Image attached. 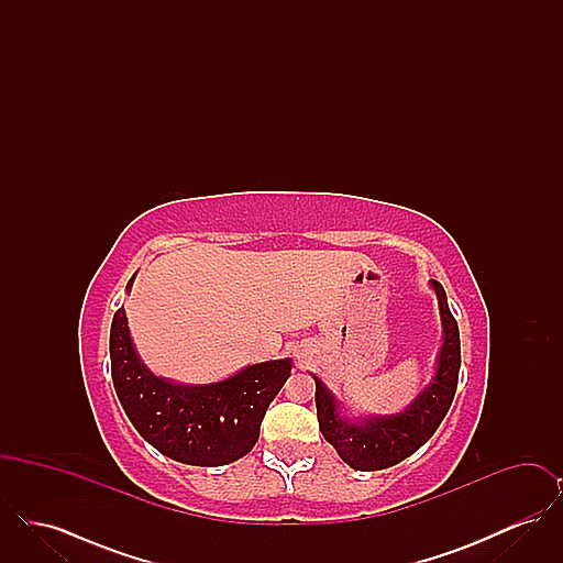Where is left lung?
I'll use <instances>...</instances> for the list:
<instances>
[{
	"label": "left lung",
	"mask_w": 563,
	"mask_h": 563,
	"mask_svg": "<svg viewBox=\"0 0 563 563\" xmlns=\"http://www.w3.org/2000/svg\"><path fill=\"white\" fill-rule=\"evenodd\" d=\"M430 287L439 303L443 344L429 384L405 409L397 413H358L350 418L321 377L310 374L317 384L314 397L322 437L354 471H382L418 452L439 429L454 401L460 374V331L441 283L430 280Z\"/></svg>",
	"instance_id": "obj_1"
}]
</instances>
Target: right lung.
I'll use <instances>...</instances> for the list:
<instances>
[{
  "instance_id": "add662e5",
  "label": "right lung",
  "mask_w": 563,
  "mask_h": 563,
  "mask_svg": "<svg viewBox=\"0 0 563 563\" xmlns=\"http://www.w3.org/2000/svg\"><path fill=\"white\" fill-rule=\"evenodd\" d=\"M109 356L115 395L134 429L161 454L191 466H223L249 454L294 367L287 356L246 365L211 384L173 382L141 361L124 306L111 321Z\"/></svg>"
}]
</instances>
